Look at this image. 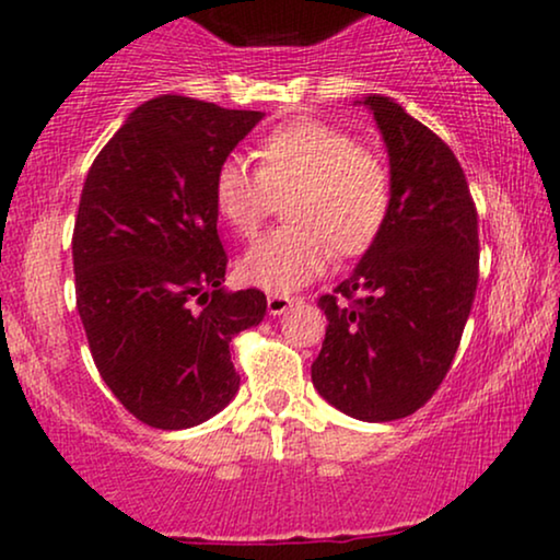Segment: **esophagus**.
I'll return each mask as SVG.
<instances>
[{
	"label": "esophagus",
	"mask_w": 560,
	"mask_h": 560,
	"mask_svg": "<svg viewBox=\"0 0 560 560\" xmlns=\"http://www.w3.org/2000/svg\"><path fill=\"white\" fill-rule=\"evenodd\" d=\"M293 303H295V298L275 293V295L267 298V311H270V316H282V313H285Z\"/></svg>",
	"instance_id": "obj_1"
}]
</instances>
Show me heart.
<instances>
[{"mask_svg": "<svg viewBox=\"0 0 560 560\" xmlns=\"http://www.w3.org/2000/svg\"><path fill=\"white\" fill-rule=\"evenodd\" d=\"M255 158L257 171L226 158L211 186L219 217L247 240L288 196V226L240 259L244 282L290 293L320 278L334 252L354 257L377 240L393 203L389 171L343 129L316 119L290 121L259 140Z\"/></svg>", "mask_w": 560, "mask_h": 560, "instance_id": "obj_1", "label": "heart"}]
</instances>
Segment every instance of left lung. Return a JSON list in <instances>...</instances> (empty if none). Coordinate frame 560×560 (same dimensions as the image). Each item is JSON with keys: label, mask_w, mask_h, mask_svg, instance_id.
<instances>
[{"label": "left lung", "mask_w": 560, "mask_h": 560, "mask_svg": "<svg viewBox=\"0 0 560 560\" xmlns=\"http://www.w3.org/2000/svg\"><path fill=\"white\" fill-rule=\"evenodd\" d=\"M389 155L393 203L354 272L320 295L326 339L313 387L366 423L412 416L454 362L479 280V232L466 175L439 135L389 96L362 102Z\"/></svg>", "instance_id": "obj_1"}]
</instances>
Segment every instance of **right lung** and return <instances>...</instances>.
Here are the masks:
<instances>
[{"label":"right lung","mask_w":560,"mask_h":560,"mask_svg":"<svg viewBox=\"0 0 560 560\" xmlns=\"http://www.w3.org/2000/svg\"><path fill=\"white\" fill-rule=\"evenodd\" d=\"M158 96L104 144L73 226L75 308L106 387L160 431L194 428L240 389L229 343L265 318L257 288L224 290L213 173L262 119Z\"/></svg>","instance_id":"right-lung-1"}]
</instances>
